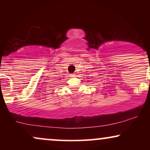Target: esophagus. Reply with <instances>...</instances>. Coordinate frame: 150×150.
<instances>
[{
  "mask_svg": "<svg viewBox=\"0 0 150 150\" xmlns=\"http://www.w3.org/2000/svg\"><path fill=\"white\" fill-rule=\"evenodd\" d=\"M70 77H75V74H72L70 75Z\"/></svg>",
  "mask_w": 150,
  "mask_h": 150,
  "instance_id": "esophagus-1",
  "label": "esophagus"
}]
</instances>
